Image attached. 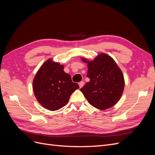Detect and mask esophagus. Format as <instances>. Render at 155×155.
I'll return each instance as SVG.
<instances>
[{
	"label": "esophagus",
	"instance_id": "34e87169",
	"mask_svg": "<svg viewBox=\"0 0 155 155\" xmlns=\"http://www.w3.org/2000/svg\"><path fill=\"white\" fill-rule=\"evenodd\" d=\"M83 85H84V81H81V82L79 83V88H81V87H83Z\"/></svg>",
	"mask_w": 155,
	"mask_h": 155
}]
</instances>
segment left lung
I'll return each mask as SVG.
<instances>
[{"label":"left lung","mask_w":155,"mask_h":155,"mask_svg":"<svg viewBox=\"0 0 155 155\" xmlns=\"http://www.w3.org/2000/svg\"><path fill=\"white\" fill-rule=\"evenodd\" d=\"M88 63L87 77L90 78L80 91L90 104L101 110L107 109L118 101L124 88V79L114 59L105 54Z\"/></svg>","instance_id":"8db88e82"}]
</instances>
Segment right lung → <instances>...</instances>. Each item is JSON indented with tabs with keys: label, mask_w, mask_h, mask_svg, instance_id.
<instances>
[{
	"label": "right lung",
	"mask_w": 155,
	"mask_h": 155,
	"mask_svg": "<svg viewBox=\"0 0 155 155\" xmlns=\"http://www.w3.org/2000/svg\"><path fill=\"white\" fill-rule=\"evenodd\" d=\"M63 68L62 65L48 59L42 65L33 81L36 99L50 110H58L66 105L70 96L79 88Z\"/></svg>",
	"instance_id": "obj_1"
}]
</instances>
